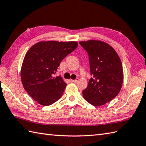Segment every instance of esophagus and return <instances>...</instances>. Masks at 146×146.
<instances>
[{"mask_svg": "<svg viewBox=\"0 0 146 146\" xmlns=\"http://www.w3.org/2000/svg\"><path fill=\"white\" fill-rule=\"evenodd\" d=\"M70 81H71V82H73V83H76L78 81V78H76V79H75V80H71Z\"/></svg>", "mask_w": 146, "mask_h": 146, "instance_id": "obj_1", "label": "esophagus"}]
</instances>
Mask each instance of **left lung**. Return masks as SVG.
<instances>
[{
	"instance_id": "8db88e82",
	"label": "left lung",
	"mask_w": 146,
	"mask_h": 146,
	"mask_svg": "<svg viewBox=\"0 0 146 146\" xmlns=\"http://www.w3.org/2000/svg\"><path fill=\"white\" fill-rule=\"evenodd\" d=\"M80 44L88 54L92 76L82 92L83 98L94 106L103 105L115 97L122 88V62L115 50L104 41L88 40Z\"/></svg>"
}]
</instances>
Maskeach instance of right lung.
I'll use <instances>...</instances> for the list:
<instances>
[{
  "mask_svg": "<svg viewBox=\"0 0 146 146\" xmlns=\"http://www.w3.org/2000/svg\"><path fill=\"white\" fill-rule=\"evenodd\" d=\"M78 45L75 41H40L27 51L21 67V82L38 104L48 106L61 97L66 83L60 76L54 75L61 61Z\"/></svg>",
  "mask_w": 146,
  "mask_h": 146,
  "instance_id": "add662e5",
  "label": "right lung"
}]
</instances>
